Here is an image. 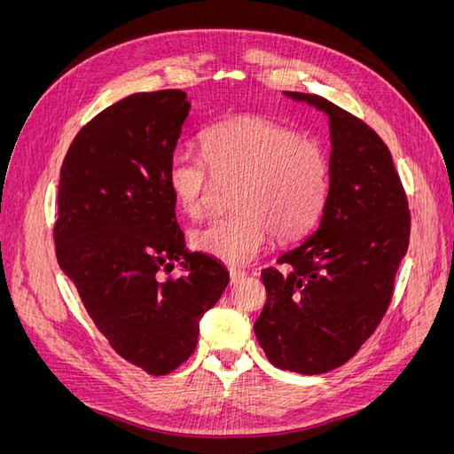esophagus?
<instances>
[{
  "label": "esophagus",
  "instance_id": "34e87169",
  "mask_svg": "<svg viewBox=\"0 0 454 454\" xmlns=\"http://www.w3.org/2000/svg\"><path fill=\"white\" fill-rule=\"evenodd\" d=\"M229 277H231V284H239L246 277V272L240 269H229Z\"/></svg>",
  "mask_w": 454,
  "mask_h": 454
}]
</instances>
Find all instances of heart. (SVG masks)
<instances>
[{"mask_svg":"<svg viewBox=\"0 0 454 454\" xmlns=\"http://www.w3.org/2000/svg\"><path fill=\"white\" fill-rule=\"evenodd\" d=\"M197 157L174 151L167 164L170 193L189 219L208 212L215 184H231L227 217L193 232V246L229 265H246L265 248L270 232L295 240L324 214L332 164L320 144L261 117L219 122L200 140Z\"/></svg>","mask_w":454,"mask_h":454,"instance_id":"obj_1","label":"heart"}]
</instances>
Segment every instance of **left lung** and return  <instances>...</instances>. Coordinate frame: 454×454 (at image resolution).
<instances>
[{"label": "left lung", "instance_id": "left-lung-1", "mask_svg": "<svg viewBox=\"0 0 454 454\" xmlns=\"http://www.w3.org/2000/svg\"><path fill=\"white\" fill-rule=\"evenodd\" d=\"M329 117L332 187L320 225L263 269L267 303L254 332L272 365L327 373L373 335L407 254L411 215L390 151L364 121L322 96L284 92Z\"/></svg>", "mask_w": 454, "mask_h": 454}]
</instances>
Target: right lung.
I'll list each match as a JSON object with an SVG mask.
<instances>
[{
    "mask_svg": "<svg viewBox=\"0 0 454 454\" xmlns=\"http://www.w3.org/2000/svg\"><path fill=\"white\" fill-rule=\"evenodd\" d=\"M189 109L184 90L130 94L77 132L60 168L59 265L112 348L153 377L195 352L229 284L217 259L185 248L167 184ZM174 260L186 274L162 281Z\"/></svg>",
    "mask_w": 454,
    "mask_h": 454,
    "instance_id": "obj_1",
    "label": "right lung"
}]
</instances>
